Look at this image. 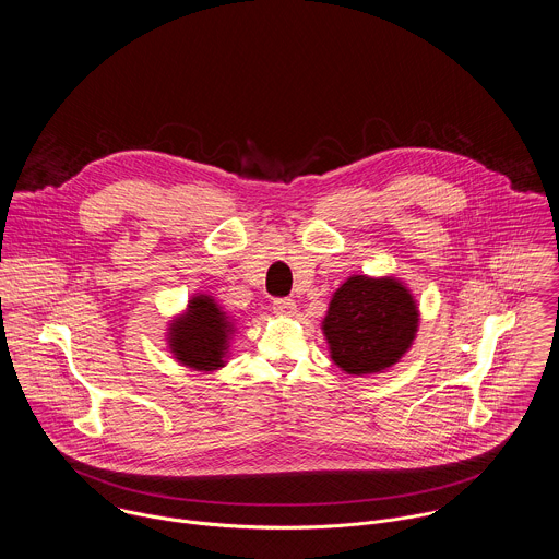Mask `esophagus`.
Masks as SVG:
<instances>
[{
    "instance_id": "1",
    "label": "esophagus",
    "mask_w": 559,
    "mask_h": 559,
    "mask_svg": "<svg viewBox=\"0 0 559 559\" xmlns=\"http://www.w3.org/2000/svg\"><path fill=\"white\" fill-rule=\"evenodd\" d=\"M296 302L292 298H276L274 300V311L281 316H294L296 313Z\"/></svg>"
}]
</instances>
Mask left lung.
I'll use <instances>...</instances> for the list:
<instances>
[{
	"label": "left lung",
	"instance_id": "left-lung-1",
	"mask_svg": "<svg viewBox=\"0 0 559 559\" xmlns=\"http://www.w3.org/2000/svg\"><path fill=\"white\" fill-rule=\"evenodd\" d=\"M420 309L405 281L352 274L334 294L321 323L330 356L349 376L391 369L412 349Z\"/></svg>",
	"mask_w": 559,
	"mask_h": 559
}]
</instances>
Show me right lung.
<instances>
[{
    "label": "right lung",
    "instance_id": "right-lung-1",
    "mask_svg": "<svg viewBox=\"0 0 559 559\" xmlns=\"http://www.w3.org/2000/svg\"><path fill=\"white\" fill-rule=\"evenodd\" d=\"M236 318L212 294H194L168 323L166 343L173 358L192 371L214 373L227 365Z\"/></svg>",
    "mask_w": 559,
    "mask_h": 559
}]
</instances>
